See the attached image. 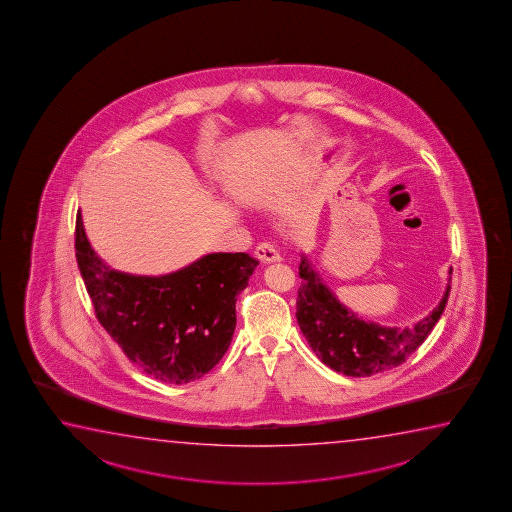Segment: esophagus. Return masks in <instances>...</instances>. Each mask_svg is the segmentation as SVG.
Instances as JSON below:
<instances>
[{"mask_svg": "<svg viewBox=\"0 0 512 512\" xmlns=\"http://www.w3.org/2000/svg\"><path fill=\"white\" fill-rule=\"evenodd\" d=\"M255 255H257V259L262 260V262H278V260H282V255H280V252H278L271 243H260L259 246L255 248Z\"/></svg>", "mask_w": 512, "mask_h": 512, "instance_id": "esophagus-1", "label": "esophagus"}]
</instances>
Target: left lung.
Here are the masks:
<instances>
[{
  "label": "left lung",
  "mask_w": 512,
  "mask_h": 512,
  "mask_svg": "<svg viewBox=\"0 0 512 512\" xmlns=\"http://www.w3.org/2000/svg\"><path fill=\"white\" fill-rule=\"evenodd\" d=\"M299 276L303 280L296 301L299 328L324 365L353 378H369L406 362L433 331L450 294L447 285L438 307L411 328H390L365 321L344 307L305 255Z\"/></svg>",
  "instance_id": "left-lung-1"
}]
</instances>
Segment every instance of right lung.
I'll use <instances>...</instances> for the list:
<instances>
[{
	"label": "right lung",
	"mask_w": 512,
	"mask_h": 512,
	"mask_svg": "<svg viewBox=\"0 0 512 512\" xmlns=\"http://www.w3.org/2000/svg\"><path fill=\"white\" fill-rule=\"evenodd\" d=\"M76 259L95 317L129 362L166 385L200 379L227 353L237 294L259 260L209 253L175 273L136 276L108 268L76 216Z\"/></svg>",
	"instance_id": "add662e5"
}]
</instances>
